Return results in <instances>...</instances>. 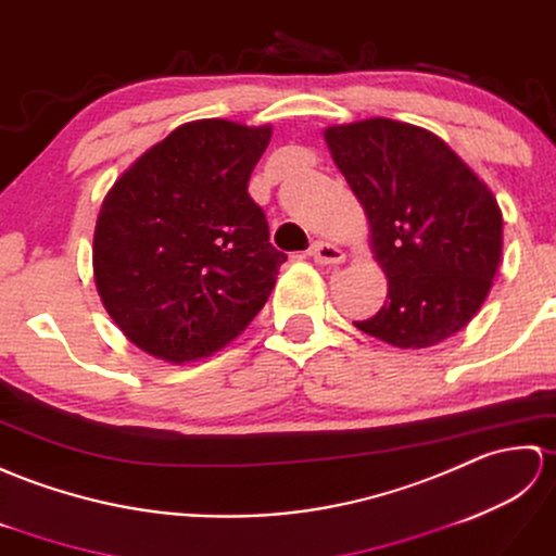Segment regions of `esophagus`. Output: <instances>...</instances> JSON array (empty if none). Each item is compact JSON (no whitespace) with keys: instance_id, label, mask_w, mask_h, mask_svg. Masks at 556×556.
<instances>
[{"instance_id":"1","label":"esophagus","mask_w":556,"mask_h":556,"mask_svg":"<svg viewBox=\"0 0 556 556\" xmlns=\"http://www.w3.org/2000/svg\"><path fill=\"white\" fill-rule=\"evenodd\" d=\"M309 256L316 264H324V266H338L344 262V252L340 250V247H336L332 242H326V240L312 242Z\"/></svg>"}]
</instances>
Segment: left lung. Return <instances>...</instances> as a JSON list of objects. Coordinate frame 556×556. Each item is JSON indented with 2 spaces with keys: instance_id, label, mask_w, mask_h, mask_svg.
<instances>
[{
  "instance_id": "obj_1",
  "label": "left lung",
  "mask_w": 556,
  "mask_h": 556,
  "mask_svg": "<svg viewBox=\"0 0 556 556\" xmlns=\"http://www.w3.org/2000/svg\"><path fill=\"white\" fill-rule=\"evenodd\" d=\"M324 135L388 276L386 304L354 326L402 350L459 332L502 256V212L488 185L438 135L409 123L368 118Z\"/></svg>"
}]
</instances>
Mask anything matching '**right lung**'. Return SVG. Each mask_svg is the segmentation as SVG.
<instances>
[{
  "label": "right lung",
  "mask_w": 556,
  "mask_h": 556,
  "mask_svg": "<svg viewBox=\"0 0 556 556\" xmlns=\"http://www.w3.org/2000/svg\"><path fill=\"white\" fill-rule=\"evenodd\" d=\"M270 128L185 123L104 197L92 266L104 309L132 344L192 362L238 338L262 312L286 254L250 192Z\"/></svg>",
  "instance_id": "add662e5"
}]
</instances>
